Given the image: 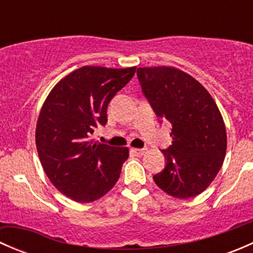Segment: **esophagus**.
Wrapping results in <instances>:
<instances>
[{
	"mask_svg": "<svg viewBox=\"0 0 253 253\" xmlns=\"http://www.w3.org/2000/svg\"><path fill=\"white\" fill-rule=\"evenodd\" d=\"M132 152H133L136 155H143L145 152H147V149H145V148H141V149H138V148H133Z\"/></svg>",
	"mask_w": 253,
	"mask_h": 253,
	"instance_id": "obj_1",
	"label": "esophagus"
}]
</instances>
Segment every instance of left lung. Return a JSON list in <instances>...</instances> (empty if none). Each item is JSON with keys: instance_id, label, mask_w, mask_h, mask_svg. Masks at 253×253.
<instances>
[{"instance_id": "1", "label": "left lung", "mask_w": 253, "mask_h": 253, "mask_svg": "<svg viewBox=\"0 0 253 253\" xmlns=\"http://www.w3.org/2000/svg\"><path fill=\"white\" fill-rule=\"evenodd\" d=\"M137 76L157 116L172 126V144L163 150L167 165L153 178L172 197H196L211 185L224 163L223 116L205 86L178 68L139 67Z\"/></svg>"}]
</instances>
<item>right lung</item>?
Instances as JSON below:
<instances>
[{"instance_id": "right-lung-1", "label": "right lung", "mask_w": 253, "mask_h": 253, "mask_svg": "<svg viewBox=\"0 0 253 253\" xmlns=\"http://www.w3.org/2000/svg\"><path fill=\"white\" fill-rule=\"evenodd\" d=\"M136 67L83 66L63 77L42 104L35 129L38 154L51 183L71 200L89 203L119 180L128 148L94 143V129L108 122V105Z\"/></svg>"}]
</instances>
